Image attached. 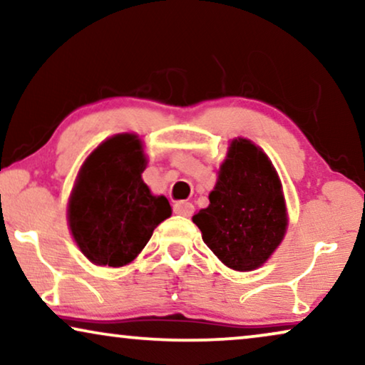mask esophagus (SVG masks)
I'll return each mask as SVG.
<instances>
[{
	"label": "esophagus",
	"mask_w": 365,
	"mask_h": 365,
	"mask_svg": "<svg viewBox=\"0 0 365 365\" xmlns=\"http://www.w3.org/2000/svg\"><path fill=\"white\" fill-rule=\"evenodd\" d=\"M173 211H174V214H179V216L189 217V216H192L194 206H192L191 202H187V201H178L173 206Z\"/></svg>",
	"instance_id": "obj_1"
}]
</instances>
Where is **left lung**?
I'll list each match as a JSON object with an SVG mask.
<instances>
[{
    "label": "left lung",
    "instance_id": "8db88e82",
    "mask_svg": "<svg viewBox=\"0 0 365 365\" xmlns=\"http://www.w3.org/2000/svg\"><path fill=\"white\" fill-rule=\"evenodd\" d=\"M281 181L261 148L234 139L209 206L192 216L207 247L236 271L262 266L287 227Z\"/></svg>",
    "mask_w": 365,
    "mask_h": 365
}]
</instances>
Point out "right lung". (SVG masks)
Returning a JSON list of instances; mask_svg holds the SVG:
<instances>
[{
	"mask_svg": "<svg viewBox=\"0 0 365 365\" xmlns=\"http://www.w3.org/2000/svg\"><path fill=\"white\" fill-rule=\"evenodd\" d=\"M143 146L134 134L109 138L79 171L69 199L68 219L74 241L98 266L131 262L159 222L171 216L164 196H153L141 174Z\"/></svg>",
	"mask_w": 365,
	"mask_h": 365,
	"instance_id": "add662e5",
	"label": "right lung"
}]
</instances>
